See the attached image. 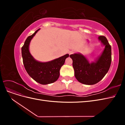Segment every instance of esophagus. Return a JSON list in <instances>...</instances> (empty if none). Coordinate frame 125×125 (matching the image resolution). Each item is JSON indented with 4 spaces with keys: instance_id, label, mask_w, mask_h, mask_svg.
I'll use <instances>...</instances> for the list:
<instances>
[{
    "instance_id": "obj_1",
    "label": "esophagus",
    "mask_w": 125,
    "mask_h": 125,
    "mask_svg": "<svg viewBox=\"0 0 125 125\" xmlns=\"http://www.w3.org/2000/svg\"><path fill=\"white\" fill-rule=\"evenodd\" d=\"M74 52L73 51H69V55H71V54H73V53Z\"/></svg>"
}]
</instances>
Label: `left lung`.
Masks as SVG:
<instances>
[{
	"label": "left lung",
	"instance_id": "left-lung-1",
	"mask_svg": "<svg viewBox=\"0 0 125 125\" xmlns=\"http://www.w3.org/2000/svg\"><path fill=\"white\" fill-rule=\"evenodd\" d=\"M99 40L105 46L101 55L94 62H89L85 56L80 53L70 55L73 59L75 77L81 83L93 85L104 78L110 68L112 62L111 46L107 39L100 36Z\"/></svg>",
	"mask_w": 125,
	"mask_h": 125
}]
</instances>
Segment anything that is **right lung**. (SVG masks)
<instances>
[{
    "mask_svg": "<svg viewBox=\"0 0 125 125\" xmlns=\"http://www.w3.org/2000/svg\"><path fill=\"white\" fill-rule=\"evenodd\" d=\"M40 29L32 35L28 37L22 47V56L25 69L29 75L35 81L42 84H47L57 80L59 71L65 63L69 54H66L52 61L42 62L37 61L30 54L29 45L30 42Z\"/></svg>",
    "mask_w": 125,
    "mask_h": 125,
    "instance_id": "add662e5",
    "label": "right lung"
}]
</instances>
